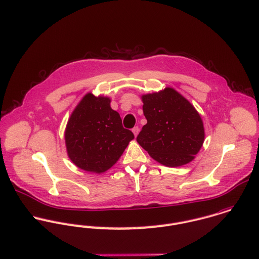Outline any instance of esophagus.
Instances as JSON below:
<instances>
[{
	"mask_svg": "<svg viewBox=\"0 0 259 259\" xmlns=\"http://www.w3.org/2000/svg\"><path fill=\"white\" fill-rule=\"evenodd\" d=\"M139 132H140V128H139V126H135V127L133 128V133H134L135 137H137V136H138Z\"/></svg>",
	"mask_w": 259,
	"mask_h": 259,
	"instance_id": "1",
	"label": "esophagus"
}]
</instances>
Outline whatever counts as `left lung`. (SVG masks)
<instances>
[{
    "label": "left lung",
    "instance_id": "left-lung-1",
    "mask_svg": "<svg viewBox=\"0 0 259 259\" xmlns=\"http://www.w3.org/2000/svg\"><path fill=\"white\" fill-rule=\"evenodd\" d=\"M147 118L137 142L167 167L191 162L204 141L201 117L193 105L173 88L142 96Z\"/></svg>",
    "mask_w": 259,
    "mask_h": 259
}]
</instances>
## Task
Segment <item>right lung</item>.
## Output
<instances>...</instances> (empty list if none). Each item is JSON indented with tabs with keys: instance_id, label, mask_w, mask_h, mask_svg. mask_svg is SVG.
Listing matches in <instances>:
<instances>
[{
	"instance_id": "1",
	"label": "right lung",
	"mask_w": 259,
	"mask_h": 259,
	"mask_svg": "<svg viewBox=\"0 0 259 259\" xmlns=\"http://www.w3.org/2000/svg\"><path fill=\"white\" fill-rule=\"evenodd\" d=\"M134 134L123 128L110 98L87 93L72 112L65 131L68 156L80 169L102 173L122 155Z\"/></svg>"
}]
</instances>
